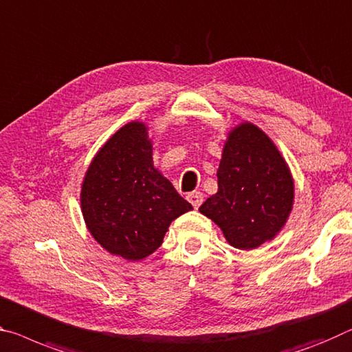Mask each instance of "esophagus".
Masks as SVG:
<instances>
[{
    "label": "esophagus",
    "mask_w": 352,
    "mask_h": 352,
    "mask_svg": "<svg viewBox=\"0 0 352 352\" xmlns=\"http://www.w3.org/2000/svg\"><path fill=\"white\" fill-rule=\"evenodd\" d=\"M186 199H188V202L191 204L194 208H199L200 205H202V202H204V194L200 192V191H192V192H189L188 196H186Z\"/></svg>",
    "instance_id": "obj_1"
}]
</instances>
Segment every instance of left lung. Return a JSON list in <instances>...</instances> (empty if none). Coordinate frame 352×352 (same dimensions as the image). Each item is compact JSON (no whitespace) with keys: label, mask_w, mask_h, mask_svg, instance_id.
Wrapping results in <instances>:
<instances>
[{"label":"left lung","mask_w":352,"mask_h":352,"mask_svg":"<svg viewBox=\"0 0 352 352\" xmlns=\"http://www.w3.org/2000/svg\"><path fill=\"white\" fill-rule=\"evenodd\" d=\"M294 182L276 144L243 122L228 133L217 169V192L199 211L228 244L250 250L274 239L293 210Z\"/></svg>","instance_id":"1"}]
</instances>
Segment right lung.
<instances>
[{"label":"right lung","mask_w":352,"mask_h":352,"mask_svg":"<svg viewBox=\"0 0 352 352\" xmlns=\"http://www.w3.org/2000/svg\"><path fill=\"white\" fill-rule=\"evenodd\" d=\"M144 122L117 130L94 156L81 185L87 230L109 254L139 261L161 246L170 222L192 205L155 169Z\"/></svg>","instance_id":"add662e5"}]
</instances>
